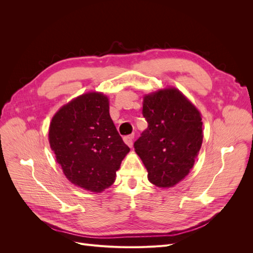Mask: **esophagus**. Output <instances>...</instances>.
Masks as SVG:
<instances>
[{
    "instance_id": "1",
    "label": "esophagus",
    "mask_w": 253,
    "mask_h": 253,
    "mask_svg": "<svg viewBox=\"0 0 253 253\" xmlns=\"http://www.w3.org/2000/svg\"><path fill=\"white\" fill-rule=\"evenodd\" d=\"M133 138H134V136H132V135H127V136L124 137V141L128 145L129 148L133 147Z\"/></svg>"
}]
</instances>
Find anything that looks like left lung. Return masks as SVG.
Listing matches in <instances>:
<instances>
[{
	"mask_svg": "<svg viewBox=\"0 0 253 253\" xmlns=\"http://www.w3.org/2000/svg\"><path fill=\"white\" fill-rule=\"evenodd\" d=\"M142 114L148 127L134 143L136 154L159 188L181 181L194 166L203 143L202 114L173 86L144 95Z\"/></svg>",
	"mask_w": 253,
	"mask_h": 253,
	"instance_id": "obj_1",
	"label": "left lung"
}]
</instances>
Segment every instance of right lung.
<instances>
[{"label":"right lung","mask_w":253,"mask_h":253,"mask_svg":"<svg viewBox=\"0 0 253 253\" xmlns=\"http://www.w3.org/2000/svg\"><path fill=\"white\" fill-rule=\"evenodd\" d=\"M48 141L66 178L94 193L112 186L129 148L110 116L108 96L88 91L53 115Z\"/></svg>","instance_id":"obj_1"}]
</instances>
